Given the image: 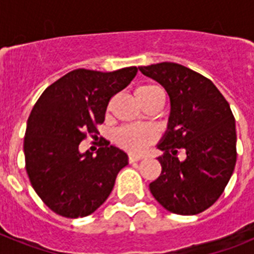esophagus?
Instances as JSON below:
<instances>
[{
    "instance_id": "34e87169",
    "label": "esophagus",
    "mask_w": 254,
    "mask_h": 254,
    "mask_svg": "<svg viewBox=\"0 0 254 254\" xmlns=\"http://www.w3.org/2000/svg\"><path fill=\"white\" fill-rule=\"evenodd\" d=\"M142 159V156H140V155H132L129 154L128 155V161L129 163H134V161H138Z\"/></svg>"
}]
</instances>
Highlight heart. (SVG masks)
<instances>
[{"label":"heart","mask_w":254,"mask_h":254,"mask_svg":"<svg viewBox=\"0 0 254 254\" xmlns=\"http://www.w3.org/2000/svg\"><path fill=\"white\" fill-rule=\"evenodd\" d=\"M136 99L143 108L156 102H164V93L156 85H141L134 90ZM156 140V133L150 128L122 126L114 132V142L129 152H142Z\"/></svg>","instance_id":"b5f03b06"}]
</instances>
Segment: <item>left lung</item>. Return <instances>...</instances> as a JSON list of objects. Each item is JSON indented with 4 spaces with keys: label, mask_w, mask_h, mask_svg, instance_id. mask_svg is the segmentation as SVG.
<instances>
[{
    "label": "left lung",
    "mask_w": 254,
    "mask_h": 254,
    "mask_svg": "<svg viewBox=\"0 0 254 254\" xmlns=\"http://www.w3.org/2000/svg\"><path fill=\"white\" fill-rule=\"evenodd\" d=\"M170 98L168 131L158 145L161 173L150 183L155 199L173 214L197 215L216 202L237 163V131L224 95L193 69L173 62L138 67ZM188 155L179 162L178 154Z\"/></svg>",
    "instance_id": "obj_1"
}]
</instances>
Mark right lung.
<instances>
[{
    "instance_id": "right-lung-1",
    "label": "right lung",
    "mask_w": 254,
    "mask_h": 254,
    "mask_svg": "<svg viewBox=\"0 0 254 254\" xmlns=\"http://www.w3.org/2000/svg\"><path fill=\"white\" fill-rule=\"evenodd\" d=\"M137 73V67L113 72L77 68L49 85L33 107L24 137L25 168L40 199L68 219L93 214L128 164L116 146L99 147L96 156L81 154L87 134L96 137L109 100Z\"/></svg>"
}]
</instances>
